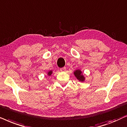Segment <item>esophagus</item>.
<instances>
[{
	"label": "esophagus",
	"instance_id": "34e87169",
	"mask_svg": "<svg viewBox=\"0 0 127 127\" xmlns=\"http://www.w3.org/2000/svg\"><path fill=\"white\" fill-rule=\"evenodd\" d=\"M60 71L62 72H65L66 71V68L65 67H63V68H60Z\"/></svg>",
	"mask_w": 127,
	"mask_h": 127
}]
</instances>
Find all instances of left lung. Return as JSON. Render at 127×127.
Returning a JSON list of instances; mask_svg holds the SVG:
<instances>
[{
    "instance_id": "8db88e82",
    "label": "left lung",
    "mask_w": 127,
    "mask_h": 127,
    "mask_svg": "<svg viewBox=\"0 0 127 127\" xmlns=\"http://www.w3.org/2000/svg\"><path fill=\"white\" fill-rule=\"evenodd\" d=\"M73 74L75 78H77V79L80 82H84L85 81V77L83 74V72H82V71L79 69L76 70L74 71Z\"/></svg>"
}]
</instances>
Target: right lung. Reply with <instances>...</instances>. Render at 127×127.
I'll use <instances>...</instances> for the list:
<instances>
[{"instance_id":"add662e5","label":"right lung","mask_w":127,"mask_h":127,"mask_svg":"<svg viewBox=\"0 0 127 127\" xmlns=\"http://www.w3.org/2000/svg\"><path fill=\"white\" fill-rule=\"evenodd\" d=\"M52 74H53V71L49 70V71H48V72H47V76H48V77H49L52 75Z\"/></svg>"}]
</instances>
